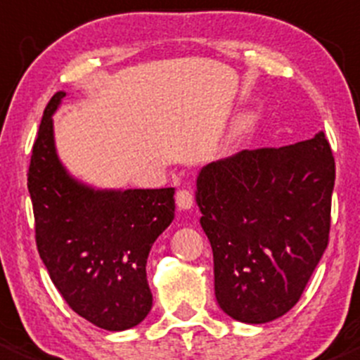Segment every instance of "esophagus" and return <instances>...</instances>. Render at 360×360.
Masks as SVG:
<instances>
[{"label":"esophagus","mask_w":360,"mask_h":360,"mask_svg":"<svg viewBox=\"0 0 360 360\" xmlns=\"http://www.w3.org/2000/svg\"><path fill=\"white\" fill-rule=\"evenodd\" d=\"M175 201L180 210H191L194 206V194L191 191H187V188H181V191L176 192Z\"/></svg>","instance_id":"1"}]
</instances>
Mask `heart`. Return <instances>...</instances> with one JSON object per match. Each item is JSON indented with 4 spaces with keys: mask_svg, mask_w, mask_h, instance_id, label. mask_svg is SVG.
I'll use <instances>...</instances> for the list:
<instances>
[{
    "mask_svg": "<svg viewBox=\"0 0 360 360\" xmlns=\"http://www.w3.org/2000/svg\"><path fill=\"white\" fill-rule=\"evenodd\" d=\"M246 124H248V121L244 120V121H240V124H239V129H244L246 128Z\"/></svg>",
    "mask_w": 360,
    "mask_h": 360,
    "instance_id": "heart-1",
    "label": "heart"
}]
</instances>
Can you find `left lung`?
<instances>
[{
    "instance_id": "obj_1",
    "label": "left lung",
    "mask_w": 360,
    "mask_h": 360,
    "mask_svg": "<svg viewBox=\"0 0 360 360\" xmlns=\"http://www.w3.org/2000/svg\"><path fill=\"white\" fill-rule=\"evenodd\" d=\"M335 158L324 133L206 165L195 201L227 316L263 324L298 303L331 227Z\"/></svg>"
}]
</instances>
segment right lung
Returning a JSON list of instances; mask_svg holds the SVG:
<instances>
[{"label": "right lung", "mask_w": 360, "mask_h": 360, "mask_svg": "<svg viewBox=\"0 0 360 360\" xmlns=\"http://www.w3.org/2000/svg\"><path fill=\"white\" fill-rule=\"evenodd\" d=\"M48 102L32 146L27 188L36 246L62 298L77 316L107 331L140 324L153 309L147 257L175 217V188L95 191L58 161Z\"/></svg>", "instance_id": "obj_1"}]
</instances>
